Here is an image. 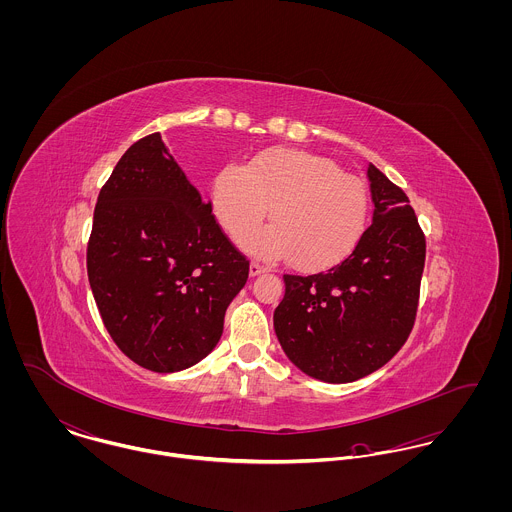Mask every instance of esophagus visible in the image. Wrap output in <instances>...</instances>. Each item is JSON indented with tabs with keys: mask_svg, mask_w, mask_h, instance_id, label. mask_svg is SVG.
<instances>
[{
	"mask_svg": "<svg viewBox=\"0 0 512 512\" xmlns=\"http://www.w3.org/2000/svg\"><path fill=\"white\" fill-rule=\"evenodd\" d=\"M264 272H268V268H264L262 264H258V262H252V264H250V276H252V278H256V276H260V274H264Z\"/></svg>",
	"mask_w": 512,
	"mask_h": 512,
	"instance_id": "obj_1",
	"label": "esophagus"
}]
</instances>
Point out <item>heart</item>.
Instances as JSON below:
<instances>
[{
    "label": "heart",
    "instance_id": "heart-1",
    "mask_svg": "<svg viewBox=\"0 0 512 512\" xmlns=\"http://www.w3.org/2000/svg\"><path fill=\"white\" fill-rule=\"evenodd\" d=\"M211 205L222 230L240 236L270 211L272 224L240 238L250 254L288 260L315 272L345 260L365 232L368 193L359 177L327 157L268 149L246 167L224 165L213 179Z\"/></svg>",
    "mask_w": 512,
    "mask_h": 512
}]
</instances>
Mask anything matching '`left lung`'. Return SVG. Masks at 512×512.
I'll return each mask as SVG.
<instances>
[{"label": "left lung", "instance_id": "left-lung-1", "mask_svg": "<svg viewBox=\"0 0 512 512\" xmlns=\"http://www.w3.org/2000/svg\"><path fill=\"white\" fill-rule=\"evenodd\" d=\"M372 222L353 254L313 276H284L274 331L286 357L311 378L355 382L406 343L418 309L426 238L408 197L372 163Z\"/></svg>", "mask_w": 512, "mask_h": 512}]
</instances>
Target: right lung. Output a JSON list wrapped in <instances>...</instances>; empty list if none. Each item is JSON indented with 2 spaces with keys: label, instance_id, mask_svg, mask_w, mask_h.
Instances as JSON below:
<instances>
[{
  "label": "right lung",
  "instance_id": "obj_1",
  "mask_svg": "<svg viewBox=\"0 0 512 512\" xmlns=\"http://www.w3.org/2000/svg\"><path fill=\"white\" fill-rule=\"evenodd\" d=\"M86 268L110 337L153 372L211 355L226 307L248 280V260L159 132L130 147L102 187Z\"/></svg>",
  "mask_w": 512,
  "mask_h": 512
}]
</instances>
